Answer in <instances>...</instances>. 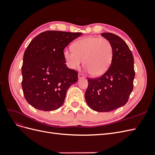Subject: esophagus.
Here are the masks:
<instances>
[{
    "label": "esophagus",
    "instance_id": "esophagus-1",
    "mask_svg": "<svg viewBox=\"0 0 155 155\" xmlns=\"http://www.w3.org/2000/svg\"><path fill=\"white\" fill-rule=\"evenodd\" d=\"M78 78L79 79H83V78H85V76H84L83 74L79 73L78 74Z\"/></svg>",
    "mask_w": 155,
    "mask_h": 155
}]
</instances>
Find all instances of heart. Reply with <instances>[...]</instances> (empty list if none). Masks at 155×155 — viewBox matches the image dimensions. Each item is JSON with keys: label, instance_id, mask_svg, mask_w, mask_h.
Wrapping results in <instances>:
<instances>
[{"label": "heart", "instance_id": "heart-1", "mask_svg": "<svg viewBox=\"0 0 155 155\" xmlns=\"http://www.w3.org/2000/svg\"><path fill=\"white\" fill-rule=\"evenodd\" d=\"M63 57L70 68H79L84 60L87 71L94 76H100L110 67L113 58V47L107 39L85 37L75 42L73 50L65 49Z\"/></svg>", "mask_w": 155, "mask_h": 155}]
</instances>
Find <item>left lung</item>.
Returning <instances> with one entry per match:
<instances>
[{
  "instance_id": "1",
  "label": "left lung",
  "mask_w": 155,
  "mask_h": 155,
  "mask_svg": "<svg viewBox=\"0 0 155 155\" xmlns=\"http://www.w3.org/2000/svg\"><path fill=\"white\" fill-rule=\"evenodd\" d=\"M101 35L111 43L113 58L104 74L87 79L85 97L92 110L110 112L125 105L133 90L134 58L128 45L121 37L112 33H103Z\"/></svg>"
}]
</instances>
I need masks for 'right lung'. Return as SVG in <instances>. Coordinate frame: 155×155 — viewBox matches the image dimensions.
<instances>
[{"instance_id": "obj_1", "label": "right lung", "mask_w": 155, "mask_h": 155, "mask_svg": "<svg viewBox=\"0 0 155 155\" xmlns=\"http://www.w3.org/2000/svg\"><path fill=\"white\" fill-rule=\"evenodd\" d=\"M82 33L46 31L28 46L23 56L22 88L26 100L35 109L51 111L63 104L68 88L78 73L65 64L63 50Z\"/></svg>"}]
</instances>
